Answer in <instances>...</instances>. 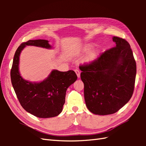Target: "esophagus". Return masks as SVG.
<instances>
[{"label":"esophagus","instance_id":"esophagus-1","mask_svg":"<svg viewBox=\"0 0 146 146\" xmlns=\"http://www.w3.org/2000/svg\"><path fill=\"white\" fill-rule=\"evenodd\" d=\"M75 73H76V75H77V76L79 77L80 76V70H78V69H75Z\"/></svg>","mask_w":146,"mask_h":146}]
</instances>
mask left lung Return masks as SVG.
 I'll use <instances>...</instances> for the list:
<instances>
[{
    "label": "left lung",
    "mask_w": 146,
    "mask_h": 146,
    "mask_svg": "<svg viewBox=\"0 0 146 146\" xmlns=\"http://www.w3.org/2000/svg\"><path fill=\"white\" fill-rule=\"evenodd\" d=\"M116 46L89 63L80 64L88 109L94 114L117 112L127 103L134 90L136 63L129 43L114 36Z\"/></svg>",
    "instance_id": "1"
}]
</instances>
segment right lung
Masks as SVG:
<instances>
[{
  "label": "right lung",
  "mask_w": 146,
  "mask_h": 146,
  "mask_svg": "<svg viewBox=\"0 0 146 146\" xmlns=\"http://www.w3.org/2000/svg\"><path fill=\"white\" fill-rule=\"evenodd\" d=\"M29 45L51 48L48 41L44 39L29 40L19 46L11 70L12 86L21 106L27 112L39 118L56 117L63 110L66 90L76 81L77 76L73 70H53L41 83H33L23 80L19 72V55L23 48Z\"/></svg>",
  "instance_id": "add662e5"
}]
</instances>
